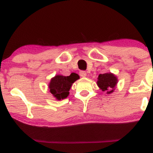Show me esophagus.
<instances>
[{
  "label": "esophagus",
  "instance_id": "1",
  "mask_svg": "<svg viewBox=\"0 0 153 153\" xmlns=\"http://www.w3.org/2000/svg\"><path fill=\"white\" fill-rule=\"evenodd\" d=\"M79 74H80V76L82 77V78H84V77H86V75H87L86 72H85V71H80V73H79Z\"/></svg>",
  "mask_w": 153,
  "mask_h": 153
}]
</instances>
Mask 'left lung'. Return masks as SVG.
Segmentation results:
<instances>
[{
  "label": "left lung",
  "mask_w": 153,
  "mask_h": 153,
  "mask_svg": "<svg viewBox=\"0 0 153 153\" xmlns=\"http://www.w3.org/2000/svg\"><path fill=\"white\" fill-rule=\"evenodd\" d=\"M117 78L112 73H104L100 74L98 76L97 85L102 91H107V93H111L114 92Z\"/></svg>",
  "instance_id": "8db88e82"
}]
</instances>
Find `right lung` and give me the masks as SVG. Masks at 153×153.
<instances>
[{"label":"right lung","instance_id":"1","mask_svg":"<svg viewBox=\"0 0 153 153\" xmlns=\"http://www.w3.org/2000/svg\"><path fill=\"white\" fill-rule=\"evenodd\" d=\"M79 78V75L75 73H71L69 76L56 75L49 83L50 92L57 100L65 99L68 96V91L72 84Z\"/></svg>","mask_w":153,"mask_h":153}]
</instances>
